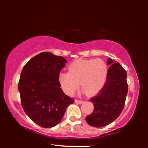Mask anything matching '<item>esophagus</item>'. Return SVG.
I'll use <instances>...</instances> for the list:
<instances>
[{"instance_id": "34e87169", "label": "esophagus", "mask_w": 148, "mask_h": 148, "mask_svg": "<svg viewBox=\"0 0 148 148\" xmlns=\"http://www.w3.org/2000/svg\"><path fill=\"white\" fill-rule=\"evenodd\" d=\"M75 102H76V103H78V104H82V103H83L84 101H81V100L76 99V100H75Z\"/></svg>"}]
</instances>
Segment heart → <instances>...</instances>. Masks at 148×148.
<instances>
[{"label":"heart","instance_id":"b5f03b06","mask_svg":"<svg viewBox=\"0 0 148 148\" xmlns=\"http://www.w3.org/2000/svg\"><path fill=\"white\" fill-rule=\"evenodd\" d=\"M108 69L101 59H78L69 66V72L59 74V82L67 95H72L79 87L88 95L98 92L106 82Z\"/></svg>","mask_w":148,"mask_h":148}]
</instances>
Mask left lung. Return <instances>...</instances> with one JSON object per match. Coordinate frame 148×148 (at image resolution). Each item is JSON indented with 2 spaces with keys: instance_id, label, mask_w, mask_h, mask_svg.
Instances as JSON below:
<instances>
[{
  "instance_id": "left-lung-1",
  "label": "left lung",
  "mask_w": 148,
  "mask_h": 148,
  "mask_svg": "<svg viewBox=\"0 0 148 148\" xmlns=\"http://www.w3.org/2000/svg\"><path fill=\"white\" fill-rule=\"evenodd\" d=\"M108 64L110 66L104 86L89 100L94 104L93 113L86 117L87 123L95 127L106 126L119 116L128 92L126 71L110 58Z\"/></svg>"
}]
</instances>
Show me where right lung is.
I'll use <instances>...</instances> for the list:
<instances>
[{
	"label": "right lung",
	"mask_w": 148,
	"mask_h": 148,
	"mask_svg": "<svg viewBox=\"0 0 148 148\" xmlns=\"http://www.w3.org/2000/svg\"><path fill=\"white\" fill-rule=\"evenodd\" d=\"M66 60L49 52L34 56L25 65L18 83L25 114L44 128L56 126L74 100L64 93L59 74Z\"/></svg>",
	"instance_id": "1"
}]
</instances>
